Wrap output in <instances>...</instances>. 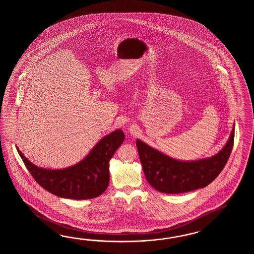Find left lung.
Instances as JSON below:
<instances>
[{"label":"left lung","mask_w":254,"mask_h":254,"mask_svg":"<svg viewBox=\"0 0 254 254\" xmlns=\"http://www.w3.org/2000/svg\"><path fill=\"white\" fill-rule=\"evenodd\" d=\"M234 127L226 145L214 156L196 162H181L136 140L140 162L148 183L164 193H183L211 184L221 173L231 155Z\"/></svg>","instance_id":"obj_1"}]
</instances>
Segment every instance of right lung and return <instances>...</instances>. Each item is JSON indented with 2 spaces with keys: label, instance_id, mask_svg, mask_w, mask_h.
Masks as SVG:
<instances>
[{
  "label": "right lung",
  "instance_id": "right-lung-1",
  "mask_svg": "<svg viewBox=\"0 0 254 254\" xmlns=\"http://www.w3.org/2000/svg\"><path fill=\"white\" fill-rule=\"evenodd\" d=\"M122 129H116L98 142L82 161L63 170H47L29 162L17 151L33 179L43 189L62 198L87 200L104 192L110 181L109 161L125 140Z\"/></svg>",
  "mask_w": 254,
  "mask_h": 254
}]
</instances>
